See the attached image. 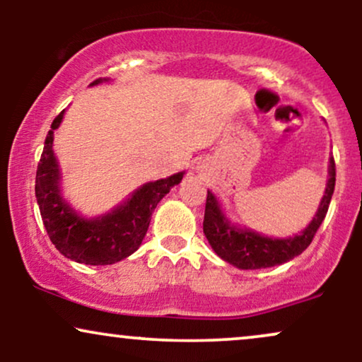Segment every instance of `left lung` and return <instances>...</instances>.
<instances>
[{
	"label": "left lung",
	"mask_w": 362,
	"mask_h": 362,
	"mask_svg": "<svg viewBox=\"0 0 362 362\" xmlns=\"http://www.w3.org/2000/svg\"><path fill=\"white\" fill-rule=\"evenodd\" d=\"M335 189V161L330 158V178L325 189L322 202H320L318 213L313 221L308 224L305 231L296 235L294 238L276 240L260 236L247 230H236L230 226L224 214L221 213L218 201L213 192L207 190L206 211H204V235L211 243L213 250L223 260L230 262L238 269H265L274 265L284 264L294 257H298L310 243L313 242L320 224L325 219L328 206H330L332 194Z\"/></svg>",
	"instance_id": "1"
}]
</instances>
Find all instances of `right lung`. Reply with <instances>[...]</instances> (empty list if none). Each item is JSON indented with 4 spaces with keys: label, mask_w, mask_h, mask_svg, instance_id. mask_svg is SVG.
I'll use <instances>...</instances> for the list:
<instances>
[{
    "label": "right lung",
    "mask_w": 362,
    "mask_h": 362,
    "mask_svg": "<svg viewBox=\"0 0 362 362\" xmlns=\"http://www.w3.org/2000/svg\"><path fill=\"white\" fill-rule=\"evenodd\" d=\"M102 80H95L97 85ZM64 110L52 120L37 165L35 197L40 216L54 247L62 255L86 265H109L134 253L146 235L158 202L180 184L184 173L149 182L132 194L127 202L102 218L83 219L59 195V168L52 151V132L59 127Z\"/></svg>",
    "instance_id": "1"
}]
</instances>
